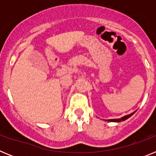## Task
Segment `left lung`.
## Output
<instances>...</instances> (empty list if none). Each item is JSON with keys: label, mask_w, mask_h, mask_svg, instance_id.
<instances>
[{"label": "left lung", "mask_w": 156, "mask_h": 156, "mask_svg": "<svg viewBox=\"0 0 156 156\" xmlns=\"http://www.w3.org/2000/svg\"><path fill=\"white\" fill-rule=\"evenodd\" d=\"M136 112V111H134L133 112H132V113L129 114V115H124V116L121 117V118H119V119H107V120L105 121H108V122H122V121H125L126 119H127L128 118H129L130 116H132V115H133V114Z\"/></svg>", "instance_id": "obj_1"}]
</instances>
